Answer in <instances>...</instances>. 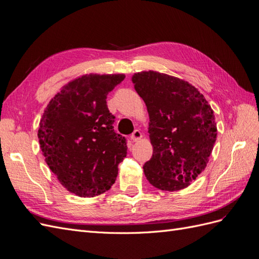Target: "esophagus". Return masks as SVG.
I'll list each match as a JSON object with an SVG mask.
<instances>
[{
    "instance_id": "esophagus-1",
    "label": "esophagus",
    "mask_w": 259,
    "mask_h": 259,
    "mask_svg": "<svg viewBox=\"0 0 259 259\" xmlns=\"http://www.w3.org/2000/svg\"><path fill=\"white\" fill-rule=\"evenodd\" d=\"M142 133H141V131L140 130H135L134 132H133V134L131 135V140L133 141V142H136V141H138V140H141L142 138Z\"/></svg>"
}]
</instances>
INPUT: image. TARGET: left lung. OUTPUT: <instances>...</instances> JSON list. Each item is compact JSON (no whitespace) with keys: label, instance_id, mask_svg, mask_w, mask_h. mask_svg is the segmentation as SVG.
Instances as JSON below:
<instances>
[{"label":"left lung","instance_id":"1","mask_svg":"<svg viewBox=\"0 0 259 259\" xmlns=\"http://www.w3.org/2000/svg\"><path fill=\"white\" fill-rule=\"evenodd\" d=\"M147 106L153 156L144 174L150 185L165 191L190 186L203 171L217 141L213 110L187 81L157 71L132 78Z\"/></svg>","mask_w":259,"mask_h":259}]
</instances>
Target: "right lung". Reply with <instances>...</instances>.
Instances as JSON below:
<instances>
[{"mask_svg":"<svg viewBox=\"0 0 259 259\" xmlns=\"http://www.w3.org/2000/svg\"><path fill=\"white\" fill-rule=\"evenodd\" d=\"M124 74H85L62 88L40 118L38 140L47 165L68 191L83 198L108 191L127 154L114 132L106 97Z\"/></svg>","mask_w":259,"mask_h":259,"instance_id":"1","label":"right lung"}]
</instances>
